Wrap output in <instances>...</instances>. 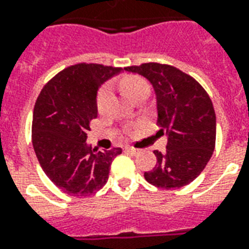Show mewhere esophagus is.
<instances>
[{"label": "esophagus", "instance_id": "1", "mask_svg": "<svg viewBox=\"0 0 249 249\" xmlns=\"http://www.w3.org/2000/svg\"><path fill=\"white\" fill-rule=\"evenodd\" d=\"M124 151L128 153H131V155H138L139 153V149H135V148H131V147H126Z\"/></svg>", "mask_w": 249, "mask_h": 249}]
</instances>
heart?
Returning <instances> with one entry per match:
<instances>
[{"label":"heart","instance_id":"1","mask_svg":"<svg viewBox=\"0 0 249 249\" xmlns=\"http://www.w3.org/2000/svg\"><path fill=\"white\" fill-rule=\"evenodd\" d=\"M119 87L122 89L127 96L130 98H135L140 93H148L149 87L144 78L139 77V76H134V74H128V76H123L119 80ZM111 87L109 84H105L104 87L101 88L97 96V109L100 113H104L109 106V102L111 100Z\"/></svg>","mask_w":249,"mask_h":249}]
</instances>
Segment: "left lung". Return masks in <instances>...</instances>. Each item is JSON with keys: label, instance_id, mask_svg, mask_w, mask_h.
<instances>
[{"label": "left lung", "instance_id": "1", "mask_svg": "<svg viewBox=\"0 0 249 249\" xmlns=\"http://www.w3.org/2000/svg\"><path fill=\"white\" fill-rule=\"evenodd\" d=\"M124 69L151 82L158 124L167 128V149L153 151L158 162L144 178L161 189L190 184L205 169L215 147L216 118L210 97L193 77L172 65L145 63Z\"/></svg>", "mask_w": 249, "mask_h": 249}]
</instances>
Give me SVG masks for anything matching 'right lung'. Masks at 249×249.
<instances>
[{
	"instance_id": "add662e5",
	"label": "right lung",
	"mask_w": 249,
	"mask_h": 249,
	"mask_svg": "<svg viewBox=\"0 0 249 249\" xmlns=\"http://www.w3.org/2000/svg\"><path fill=\"white\" fill-rule=\"evenodd\" d=\"M122 68L76 64L47 82L35 102L33 145L47 177L64 193L88 197L109 178L121 148L97 151L87 143L90 122L98 115L97 93Z\"/></svg>"
}]
</instances>
